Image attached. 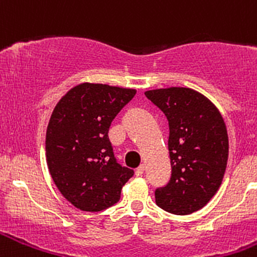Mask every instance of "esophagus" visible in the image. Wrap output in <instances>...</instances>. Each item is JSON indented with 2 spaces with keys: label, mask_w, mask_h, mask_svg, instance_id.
I'll return each instance as SVG.
<instances>
[{
  "label": "esophagus",
  "mask_w": 257,
  "mask_h": 257,
  "mask_svg": "<svg viewBox=\"0 0 257 257\" xmlns=\"http://www.w3.org/2000/svg\"><path fill=\"white\" fill-rule=\"evenodd\" d=\"M144 171H145V166L142 165V166H139L138 169H136L135 175H136V176H143V174H144Z\"/></svg>",
  "instance_id": "esophagus-1"
}]
</instances>
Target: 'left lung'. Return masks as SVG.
I'll return each instance as SVG.
<instances>
[{
    "label": "left lung",
    "instance_id": "left-lung-1",
    "mask_svg": "<svg viewBox=\"0 0 257 257\" xmlns=\"http://www.w3.org/2000/svg\"><path fill=\"white\" fill-rule=\"evenodd\" d=\"M145 96L169 121L171 178L154 192L156 203L175 215L205 207L221 185L228 162L226 126L217 108L188 87L149 90Z\"/></svg>",
    "mask_w": 257,
    "mask_h": 257
}]
</instances>
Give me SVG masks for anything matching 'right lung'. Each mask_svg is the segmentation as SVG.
<instances>
[{
	"label": "right lung",
	"mask_w": 257,
	"mask_h": 257,
	"mask_svg": "<svg viewBox=\"0 0 257 257\" xmlns=\"http://www.w3.org/2000/svg\"><path fill=\"white\" fill-rule=\"evenodd\" d=\"M136 90L101 83L74 86L56 104L46 131L52 180L67 201L87 212L110 207L134 171L115 160L109 126Z\"/></svg>",
	"instance_id": "add662e5"
}]
</instances>
